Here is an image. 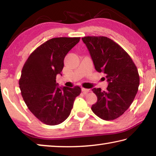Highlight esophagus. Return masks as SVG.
Instances as JSON below:
<instances>
[{
    "label": "esophagus",
    "mask_w": 156,
    "mask_h": 156,
    "mask_svg": "<svg viewBox=\"0 0 156 156\" xmlns=\"http://www.w3.org/2000/svg\"><path fill=\"white\" fill-rule=\"evenodd\" d=\"M82 91L83 92L84 94H87L88 93V92L90 91V89H85V88H82Z\"/></svg>",
    "instance_id": "obj_1"
}]
</instances>
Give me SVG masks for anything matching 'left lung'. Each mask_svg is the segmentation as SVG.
<instances>
[{
    "label": "left lung",
    "mask_w": 156,
    "mask_h": 156,
    "mask_svg": "<svg viewBox=\"0 0 156 156\" xmlns=\"http://www.w3.org/2000/svg\"><path fill=\"white\" fill-rule=\"evenodd\" d=\"M91 55L95 69L106 76V91L94 88L97 102L91 110L105 120H115L129 109L138 92L140 77L129 55L105 36H86L82 38Z\"/></svg>",
    "instance_id": "8db88e82"
}]
</instances>
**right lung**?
Segmentation results:
<instances>
[{
  "instance_id": "1",
  "label": "right lung",
  "mask_w": 156,
  "mask_h": 156,
  "mask_svg": "<svg viewBox=\"0 0 156 156\" xmlns=\"http://www.w3.org/2000/svg\"><path fill=\"white\" fill-rule=\"evenodd\" d=\"M80 39H50L34 50L23 66L19 80L21 95L30 112L47 125L64 122L81 92L78 86L59 87L56 80L64 67L65 56Z\"/></svg>"
}]
</instances>
